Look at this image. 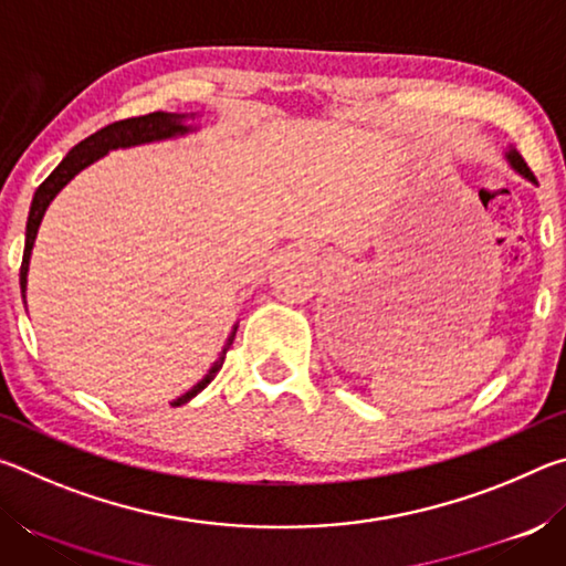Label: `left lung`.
Instances as JSON below:
<instances>
[{
	"label": "left lung",
	"instance_id": "obj_1",
	"mask_svg": "<svg viewBox=\"0 0 566 566\" xmlns=\"http://www.w3.org/2000/svg\"><path fill=\"white\" fill-rule=\"evenodd\" d=\"M506 159L512 161V167L520 171V175H524V177H530V179H534V175H532V169L526 167V161L522 159V155H516V151H510V155H506Z\"/></svg>",
	"mask_w": 566,
	"mask_h": 566
}]
</instances>
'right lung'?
<instances>
[{
  "label": "right lung",
  "instance_id": "1",
  "mask_svg": "<svg viewBox=\"0 0 566 566\" xmlns=\"http://www.w3.org/2000/svg\"><path fill=\"white\" fill-rule=\"evenodd\" d=\"M181 119H185V114L151 112V114H145V117L112 122V124H107V127H102L99 132H94L92 137L82 139L74 149H70V155H66L60 161V167H56L52 175L42 181L40 189L34 191V199H32V207H30V219H27L22 270H19V286H22V296L27 292V272H30V256H32V247H34V239H36V229H40V222H42V217L46 212V207H50V202L56 195H60V189L66 185V181H70L76 175V171H82L84 167H90L92 161H97L99 157L107 155L109 149L145 145V142L169 139V137H175V134L189 132V127H185ZM234 334H237V327H234L232 334H229L224 349H222V354H219V359L214 361V367L209 369V375L202 381H199V385L191 387L187 395H181L179 399L171 401V405H175V407L187 405L191 397H197L199 391H202L209 385V381L217 377V371L222 369L229 347H232Z\"/></svg>",
  "mask_w": 566,
  "mask_h": 566
}]
</instances>
